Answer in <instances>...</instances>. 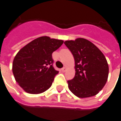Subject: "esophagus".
Masks as SVG:
<instances>
[{
  "mask_svg": "<svg viewBox=\"0 0 121 121\" xmlns=\"http://www.w3.org/2000/svg\"><path fill=\"white\" fill-rule=\"evenodd\" d=\"M66 69H67V68H66V67H63V68H62V69H61V71H63V72H65V71H66Z\"/></svg>",
  "mask_w": 121,
  "mask_h": 121,
  "instance_id": "obj_1",
  "label": "esophagus"
}]
</instances>
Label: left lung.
Listing matches in <instances>:
<instances>
[{
    "label": "left lung",
    "instance_id": "1",
    "mask_svg": "<svg viewBox=\"0 0 121 121\" xmlns=\"http://www.w3.org/2000/svg\"><path fill=\"white\" fill-rule=\"evenodd\" d=\"M64 43L75 60V77L67 81L69 90L79 98L96 95L108 79L109 65L105 56L97 47L84 38L67 40Z\"/></svg>",
    "mask_w": 121,
    "mask_h": 121
}]
</instances>
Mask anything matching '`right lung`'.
<instances>
[{
  "label": "right lung",
  "mask_w": 121,
  "mask_h": 121,
  "mask_svg": "<svg viewBox=\"0 0 121 121\" xmlns=\"http://www.w3.org/2000/svg\"><path fill=\"white\" fill-rule=\"evenodd\" d=\"M64 41L42 36L32 40L17 53L12 63L16 81L26 92L38 94L52 86L58 73L53 67L52 53Z\"/></svg>",
  "instance_id": "right-lung-1"
}]
</instances>
